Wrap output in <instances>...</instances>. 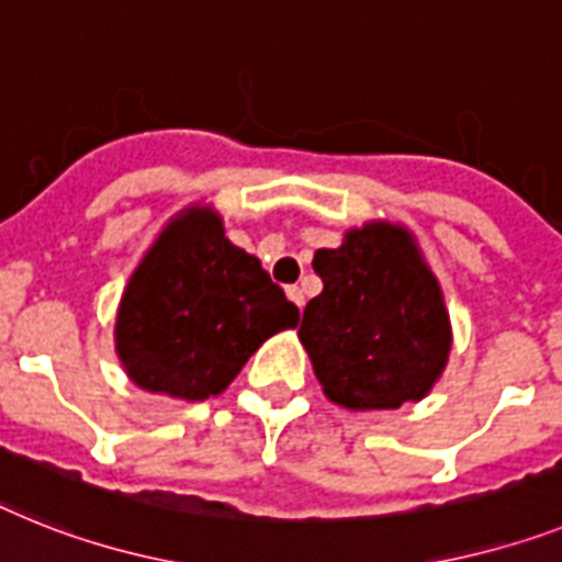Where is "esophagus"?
<instances>
[{
	"instance_id": "34e87169",
	"label": "esophagus",
	"mask_w": 562,
	"mask_h": 562,
	"mask_svg": "<svg viewBox=\"0 0 562 562\" xmlns=\"http://www.w3.org/2000/svg\"><path fill=\"white\" fill-rule=\"evenodd\" d=\"M285 294H289V300L296 305V308H303L305 294H303V289H300V285H289V289H285Z\"/></svg>"
}]
</instances>
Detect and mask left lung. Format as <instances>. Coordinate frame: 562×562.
<instances>
[{"label":"left lung","mask_w":562,"mask_h":562,"mask_svg":"<svg viewBox=\"0 0 562 562\" xmlns=\"http://www.w3.org/2000/svg\"><path fill=\"white\" fill-rule=\"evenodd\" d=\"M323 280L303 311L300 342L323 394L351 412L419 403L449 366L451 317L440 280L400 223L369 220L319 248Z\"/></svg>","instance_id":"1"}]
</instances>
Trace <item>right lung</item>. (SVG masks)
Segmentation results:
<instances>
[{
  "label": "right lung",
  "instance_id": "obj_1",
  "mask_svg": "<svg viewBox=\"0 0 562 562\" xmlns=\"http://www.w3.org/2000/svg\"><path fill=\"white\" fill-rule=\"evenodd\" d=\"M300 311L254 254L225 237L214 205L173 214L120 296L113 346L131 383L200 403L223 394L268 337Z\"/></svg>",
  "mask_w": 562,
  "mask_h": 562
}]
</instances>
